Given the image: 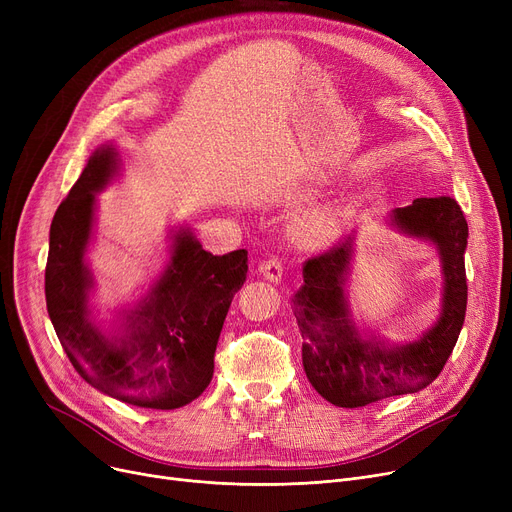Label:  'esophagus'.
Here are the masks:
<instances>
[{"instance_id":"esophagus-1","label":"esophagus","mask_w":512,"mask_h":512,"mask_svg":"<svg viewBox=\"0 0 512 512\" xmlns=\"http://www.w3.org/2000/svg\"><path fill=\"white\" fill-rule=\"evenodd\" d=\"M259 274L263 276V280L278 284L282 280V263L278 259H265L259 265Z\"/></svg>"}]
</instances>
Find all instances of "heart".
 Wrapping results in <instances>:
<instances>
[{"mask_svg": "<svg viewBox=\"0 0 512 512\" xmlns=\"http://www.w3.org/2000/svg\"><path fill=\"white\" fill-rule=\"evenodd\" d=\"M344 232V213L334 203H317L299 209L286 224V240L299 251L332 247Z\"/></svg>", "mask_w": 512, "mask_h": 512, "instance_id": "b5f03b06", "label": "heart"}]
</instances>
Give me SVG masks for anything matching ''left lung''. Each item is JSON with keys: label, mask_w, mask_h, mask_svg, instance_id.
<instances>
[{"label": "left lung", "mask_w": 512, "mask_h": 512, "mask_svg": "<svg viewBox=\"0 0 512 512\" xmlns=\"http://www.w3.org/2000/svg\"><path fill=\"white\" fill-rule=\"evenodd\" d=\"M388 226L425 240L440 259L442 299L436 321L417 338L388 340L361 328L348 301L357 230L305 261V284L292 297L303 336V367L311 386L342 409H357L432 384L459 340L467 311L465 249L469 228L454 199H415L388 213Z\"/></svg>", "instance_id": "obj_1"}]
</instances>
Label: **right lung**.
<instances>
[{"mask_svg": "<svg viewBox=\"0 0 512 512\" xmlns=\"http://www.w3.org/2000/svg\"><path fill=\"white\" fill-rule=\"evenodd\" d=\"M114 143L99 145L58 207L49 228L47 313L80 378L143 409H180L213 378V355L234 294L247 280V251L211 255L188 226L170 230L164 270L137 303L99 321L87 253L97 193L120 174Z\"/></svg>", "mask_w": 512, "mask_h": 512, "instance_id": "add662e5", "label": "right lung"}]
</instances>
